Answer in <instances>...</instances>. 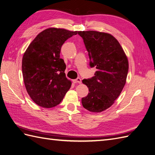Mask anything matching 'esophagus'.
Here are the masks:
<instances>
[{
  "mask_svg": "<svg viewBox=\"0 0 155 155\" xmlns=\"http://www.w3.org/2000/svg\"><path fill=\"white\" fill-rule=\"evenodd\" d=\"M73 82L74 83H79V84H80V83H81V79L79 78H78L76 79H74Z\"/></svg>",
  "mask_w": 155,
  "mask_h": 155,
  "instance_id": "1",
  "label": "esophagus"
}]
</instances>
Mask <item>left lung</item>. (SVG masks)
I'll use <instances>...</instances> for the list:
<instances>
[{
	"label": "left lung",
	"instance_id": "8db88e82",
	"mask_svg": "<svg viewBox=\"0 0 155 155\" xmlns=\"http://www.w3.org/2000/svg\"><path fill=\"white\" fill-rule=\"evenodd\" d=\"M89 52L90 66L96 67L94 76L83 79L89 94L82 98L83 107L100 113L114 104L126 83L128 61L115 38L107 32L78 31Z\"/></svg>",
	"mask_w": 155,
	"mask_h": 155
}]
</instances>
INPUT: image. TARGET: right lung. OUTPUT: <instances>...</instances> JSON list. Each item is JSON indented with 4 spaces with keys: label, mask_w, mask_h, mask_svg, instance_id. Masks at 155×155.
<instances>
[{
    "label": "right lung",
    "mask_w": 155,
    "mask_h": 155,
    "mask_svg": "<svg viewBox=\"0 0 155 155\" xmlns=\"http://www.w3.org/2000/svg\"><path fill=\"white\" fill-rule=\"evenodd\" d=\"M78 31L48 28L36 36L22 59V72L28 95L37 105L55 107L63 100L72 82L66 77V64L60 58L64 41Z\"/></svg>",
    "instance_id": "obj_1"
}]
</instances>
